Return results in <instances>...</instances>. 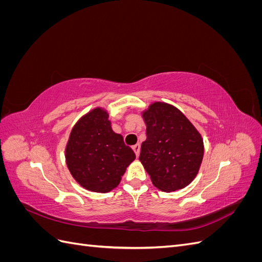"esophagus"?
Wrapping results in <instances>:
<instances>
[{"label": "esophagus", "mask_w": 262, "mask_h": 262, "mask_svg": "<svg viewBox=\"0 0 262 262\" xmlns=\"http://www.w3.org/2000/svg\"><path fill=\"white\" fill-rule=\"evenodd\" d=\"M132 148H133V150H134V153H136V156L139 157L140 150H141V145H140V144H136V145H133Z\"/></svg>", "instance_id": "34e87169"}]
</instances>
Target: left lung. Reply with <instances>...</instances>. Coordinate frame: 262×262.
<instances>
[{
  "label": "left lung",
  "instance_id": "8db88e82",
  "mask_svg": "<svg viewBox=\"0 0 262 262\" xmlns=\"http://www.w3.org/2000/svg\"><path fill=\"white\" fill-rule=\"evenodd\" d=\"M146 140L142 143L140 161L162 191L185 188L199 171L203 141L179 110L155 102L143 114Z\"/></svg>",
  "mask_w": 262,
  "mask_h": 262
}]
</instances>
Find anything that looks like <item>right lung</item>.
I'll use <instances>...</instances> for the list:
<instances>
[{"mask_svg": "<svg viewBox=\"0 0 262 262\" xmlns=\"http://www.w3.org/2000/svg\"><path fill=\"white\" fill-rule=\"evenodd\" d=\"M68 167L87 190L108 192L116 188L136 154L113 131L108 115L97 108L73 128L66 150Z\"/></svg>", "mask_w": 262, "mask_h": 262, "instance_id": "right-lung-1", "label": "right lung"}]
</instances>
